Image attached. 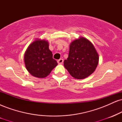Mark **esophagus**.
Listing matches in <instances>:
<instances>
[{
	"instance_id": "34e87169",
	"label": "esophagus",
	"mask_w": 122,
	"mask_h": 122,
	"mask_svg": "<svg viewBox=\"0 0 122 122\" xmlns=\"http://www.w3.org/2000/svg\"><path fill=\"white\" fill-rule=\"evenodd\" d=\"M63 62H64V60L62 59V58H61V59L58 60V61H57V62H58V64H62Z\"/></svg>"
}]
</instances>
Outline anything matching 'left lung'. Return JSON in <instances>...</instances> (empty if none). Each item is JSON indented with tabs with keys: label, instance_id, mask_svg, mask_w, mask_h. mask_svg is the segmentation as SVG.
<instances>
[{
	"label": "left lung",
	"instance_id": "obj_1",
	"mask_svg": "<svg viewBox=\"0 0 122 122\" xmlns=\"http://www.w3.org/2000/svg\"><path fill=\"white\" fill-rule=\"evenodd\" d=\"M98 63L99 55L93 45L85 38L80 37L70 44L69 56L64 65L73 77L84 79L94 72Z\"/></svg>",
	"mask_w": 122,
	"mask_h": 122
}]
</instances>
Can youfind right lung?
Here are the masks:
<instances>
[{"instance_id":"1","label":"right lung","mask_w":122,"mask_h":122,"mask_svg":"<svg viewBox=\"0 0 122 122\" xmlns=\"http://www.w3.org/2000/svg\"><path fill=\"white\" fill-rule=\"evenodd\" d=\"M24 61L28 72L38 78L47 77L58 65L53 58L48 42L40 39L35 40L29 46L25 53Z\"/></svg>"}]
</instances>
